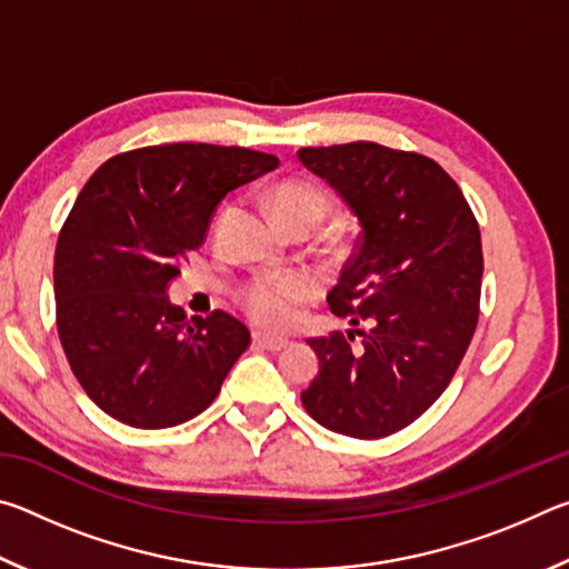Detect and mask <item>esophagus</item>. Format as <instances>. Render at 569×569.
Here are the masks:
<instances>
[{
  "label": "esophagus",
  "mask_w": 569,
  "mask_h": 569,
  "mask_svg": "<svg viewBox=\"0 0 569 569\" xmlns=\"http://www.w3.org/2000/svg\"><path fill=\"white\" fill-rule=\"evenodd\" d=\"M253 346L266 351H281L288 346L286 339H278V336H268V333H253Z\"/></svg>",
  "instance_id": "esophagus-1"
}]
</instances>
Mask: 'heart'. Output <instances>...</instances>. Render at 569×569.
<instances>
[{
  "label": "heart",
  "mask_w": 569,
  "mask_h": 569,
  "mask_svg": "<svg viewBox=\"0 0 569 569\" xmlns=\"http://www.w3.org/2000/svg\"><path fill=\"white\" fill-rule=\"evenodd\" d=\"M268 206L283 228L316 226L326 216L329 198L306 180H281L266 192ZM311 283L298 273L258 276L238 291L240 308L253 323L268 331H283L298 319V306L308 301Z\"/></svg>",
  "instance_id": "1"
}]
</instances>
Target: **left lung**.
Instances as JSON below:
<instances>
[{"label": "left lung", "instance_id": "1", "mask_svg": "<svg viewBox=\"0 0 569 569\" xmlns=\"http://www.w3.org/2000/svg\"><path fill=\"white\" fill-rule=\"evenodd\" d=\"M361 223L329 293L349 333L308 339L321 371L301 393L336 435L381 439L417 421L455 377L479 319L481 236L455 178L421 152L379 142L301 148Z\"/></svg>", "mask_w": 569, "mask_h": 569}]
</instances>
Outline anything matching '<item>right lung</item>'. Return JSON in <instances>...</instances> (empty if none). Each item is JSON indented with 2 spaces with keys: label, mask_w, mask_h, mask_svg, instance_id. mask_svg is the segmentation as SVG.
<instances>
[{
  "label": "right lung",
  "mask_w": 569,
  "mask_h": 569,
  "mask_svg": "<svg viewBox=\"0 0 569 569\" xmlns=\"http://www.w3.org/2000/svg\"><path fill=\"white\" fill-rule=\"evenodd\" d=\"M273 168L268 152L166 142L112 156L84 182L57 238V333L112 419L168 429L218 397L250 333L226 311L186 319L166 288L220 200Z\"/></svg>",
  "instance_id": "right-lung-1"
}]
</instances>
